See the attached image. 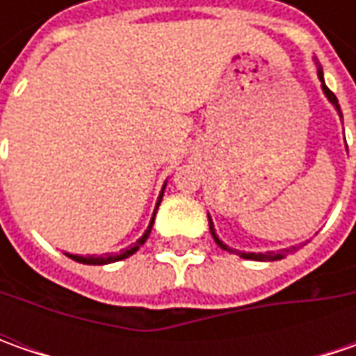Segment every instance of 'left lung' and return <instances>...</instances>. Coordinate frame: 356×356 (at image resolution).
Instances as JSON below:
<instances>
[{
  "label": "left lung",
  "instance_id": "left-lung-1",
  "mask_svg": "<svg viewBox=\"0 0 356 356\" xmlns=\"http://www.w3.org/2000/svg\"><path fill=\"white\" fill-rule=\"evenodd\" d=\"M317 73H319V79H321V83H323V90H325V95H327V99L331 101V103L335 104V108L339 111V101H337V97H335V92L333 90L329 89L327 85H325V81H323V71L321 69H317ZM210 232H212V236L213 239H216V243L222 248V250H226V252L229 253H238L239 257H245V259H255V261H275V259H281V257H285V255H289V253H293L297 252L299 248H291V250H285V252H280V253H275V252H267V253H243V252H236V250H232V248H227L226 243H222L220 239H218V236H216V232H213V224H212V220H210Z\"/></svg>",
  "mask_w": 356,
  "mask_h": 356
}]
</instances>
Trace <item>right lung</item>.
Instances as JSON below:
<instances>
[{
	"instance_id": "1",
	"label": "right lung",
	"mask_w": 356,
	"mask_h": 356,
	"mask_svg": "<svg viewBox=\"0 0 356 356\" xmlns=\"http://www.w3.org/2000/svg\"><path fill=\"white\" fill-rule=\"evenodd\" d=\"M162 194H164V188H162ZM162 194H160V198H158V204H156V210L158 206H160V202H162ZM156 210H154V216H156ZM154 216H152V220H150V226H148V229L144 232V236L132 248H129V250H122L120 253H115V255H87V257H83V255H71V253H67L71 259H75V261H79V264H87V266H104V264H113V261H120V259H124V257H129V255H132V253L136 252L140 245H143L144 241L148 239V236H150V229H152V224H154Z\"/></svg>"
}]
</instances>
